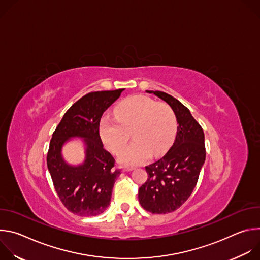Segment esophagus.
Instances as JSON below:
<instances>
[{
  "label": "esophagus",
  "instance_id": "esophagus-1",
  "mask_svg": "<svg viewBox=\"0 0 260 260\" xmlns=\"http://www.w3.org/2000/svg\"><path fill=\"white\" fill-rule=\"evenodd\" d=\"M133 170L134 168H122V172H131Z\"/></svg>",
  "mask_w": 260,
  "mask_h": 260
}]
</instances>
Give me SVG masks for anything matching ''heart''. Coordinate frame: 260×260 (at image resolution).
Returning <instances> with one entry per match:
<instances>
[{
	"instance_id": "b5f03b06",
	"label": "heart",
	"mask_w": 260,
	"mask_h": 260,
	"mask_svg": "<svg viewBox=\"0 0 260 260\" xmlns=\"http://www.w3.org/2000/svg\"><path fill=\"white\" fill-rule=\"evenodd\" d=\"M115 118L104 117L100 123V136L108 149L120 152L129 134L133 143L119 154V161L126 166L145 162L149 155L157 156L169 149L177 132L174 110L166 103L142 94L131 96L119 104Z\"/></svg>"
}]
</instances>
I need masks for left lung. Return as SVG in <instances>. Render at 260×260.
<instances>
[{
  "label": "left lung",
  "instance_id": "obj_1",
  "mask_svg": "<svg viewBox=\"0 0 260 260\" xmlns=\"http://www.w3.org/2000/svg\"><path fill=\"white\" fill-rule=\"evenodd\" d=\"M174 110L178 127L173 146L164 157L147 166V181L139 188L140 205L152 214L176 211L192 193L206 159L205 135L190 111L162 91H148Z\"/></svg>",
  "mask_w": 260,
  "mask_h": 260
}]
</instances>
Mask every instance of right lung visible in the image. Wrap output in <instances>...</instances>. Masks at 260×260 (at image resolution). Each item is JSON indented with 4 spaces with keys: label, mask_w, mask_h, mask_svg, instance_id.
<instances>
[{
    "label": "right lung",
    "mask_w": 260,
    "mask_h": 260,
    "mask_svg": "<svg viewBox=\"0 0 260 260\" xmlns=\"http://www.w3.org/2000/svg\"><path fill=\"white\" fill-rule=\"evenodd\" d=\"M124 90L89 92L73 104L56 126L47 153V167L55 191L63 206L78 216H96L110 205L119 170L103 147L100 121L103 113ZM72 137L84 139L86 159L72 166L62 157V146Z\"/></svg>",
    "instance_id": "1"
}]
</instances>
